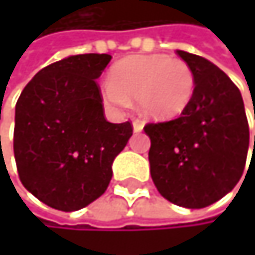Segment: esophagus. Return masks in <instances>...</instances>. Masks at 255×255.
Wrapping results in <instances>:
<instances>
[{"mask_svg": "<svg viewBox=\"0 0 255 255\" xmlns=\"http://www.w3.org/2000/svg\"><path fill=\"white\" fill-rule=\"evenodd\" d=\"M142 130H143V124L139 122V121H134V122H133V131H134V133H140Z\"/></svg>", "mask_w": 255, "mask_h": 255, "instance_id": "esophagus-1", "label": "esophagus"}]
</instances>
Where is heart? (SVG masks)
<instances>
[{
	"label": "heart",
	"instance_id": "b5f03b06",
	"mask_svg": "<svg viewBox=\"0 0 255 255\" xmlns=\"http://www.w3.org/2000/svg\"><path fill=\"white\" fill-rule=\"evenodd\" d=\"M194 87V73L185 61L165 55H136L112 67L110 82L102 85L101 95L112 109H124L137 99L145 118L170 121L188 109Z\"/></svg>",
	"mask_w": 255,
	"mask_h": 255
}]
</instances>
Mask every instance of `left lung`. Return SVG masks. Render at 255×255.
Masks as SVG:
<instances>
[{
	"label": "left lung",
	"instance_id": "obj_1",
	"mask_svg": "<svg viewBox=\"0 0 255 255\" xmlns=\"http://www.w3.org/2000/svg\"><path fill=\"white\" fill-rule=\"evenodd\" d=\"M176 53L194 73V96L177 119L145 125L151 140L150 173L166 200L205 208L240 180L250 127L240 90L217 65L183 50Z\"/></svg>",
	"mask_w": 255,
	"mask_h": 255
}]
</instances>
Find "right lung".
<instances>
[{
	"label": "right lung",
	"mask_w": 255,
	"mask_h": 255,
	"mask_svg": "<svg viewBox=\"0 0 255 255\" xmlns=\"http://www.w3.org/2000/svg\"><path fill=\"white\" fill-rule=\"evenodd\" d=\"M107 53L64 58L44 67L16 102L13 151L22 185L42 203L78 211L101 197L115 157L133 134L130 122L105 119L96 79Z\"/></svg>",
	"instance_id": "1"
}]
</instances>
